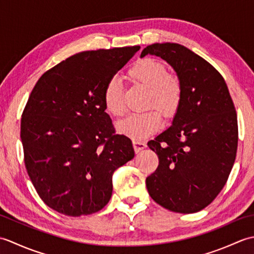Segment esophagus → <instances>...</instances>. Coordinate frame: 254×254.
<instances>
[{
	"mask_svg": "<svg viewBox=\"0 0 254 254\" xmlns=\"http://www.w3.org/2000/svg\"><path fill=\"white\" fill-rule=\"evenodd\" d=\"M133 147H134V150H135V153H139L141 150H143L145 147H146V143L141 142V141H134Z\"/></svg>",
	"mask_w": 254,
	"mask_h": 254,
	"instance_id": "esophagus-1",
	"label": "esophagus"
}]
</instances>
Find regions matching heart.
Returning <instances> with one entry per match:
<instances>
[{"instance_id": "heart-1", "label": "heart", "mask_w": 254, "mask_h": 254, "mask_svg": "<svg viewBox=\"0 0 254 254\" xmlns=\"http://www.w3.org/2000/svg\"><path fill=\"white\" fill-rule=\"evenodd\" d=\"M127 76L133 83L148 89L146 109L150 110L127 117L118 124V131L134 141H142L160 127V113L165 119L176 115L181 104L182 87L179 80L171 76L166 64L153 58L136 62L128 69ZM104 105L113 117L120 118L126 113L123 86L119 80L113 78L107 83Z\"/></svg>"}]
</instances>
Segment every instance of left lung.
Masks as SVG:
<instances>
[{
    "label": "left lung",
    "instance_id": "1",
    "mask_svg": "<svg viewBox=\"0 0 254 254\" xmlns=\"http://www.w3.org/2000/svg\"><path fill=\"white\" fill-rule=\"evenodd\" d=\"M153 55L177 72L182 99L172 126L147 143L159 165L146 178L156 203L176 213L205 208L222 191L236 159L238 121L224 77L203 58L178 44H154Z\"/></svg>",
    "mask_w": 254,
    "mask_h": 254
}]
</instances>
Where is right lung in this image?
Returning <instances> with one entry per match:
<instances>
[{
    "label": "right lung",
    "instance_id": "add662e5",
    "mask_svg": "<svg viewBox=\"0 0 254 254\" xmlns=\"http://www.w3.org/2000/svg\"><path fill=\"white\" fill-rule=\"evenodd\" d=\"M139 46L84 51L38 79L21 115L27 172L48 206L67 216L98 212L112 194V175L134 157L105 111L107 83Z\"/></svg>",
    "mask_w": 254,
    "mask_h": 254
}]
</instances>
